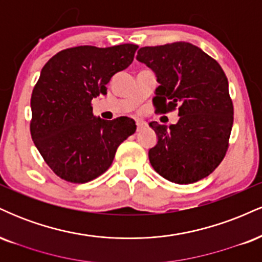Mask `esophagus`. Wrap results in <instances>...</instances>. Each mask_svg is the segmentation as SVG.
I'll use <instances>...</instances> for the list:
<instances>
[{"label":"esophagus","mask_w":262,"mask_h":262,"mask_svg":"<svg viewBox=\"0 0 262 262\" xmlns=\"http://www.w3.org/2000/svg\"><path fill=\"white\" fill-rule=\"evenodd\" d=\"M146 127V123L143 119H137V130H141L143 128Z\"/></svg>","instance_id":"1"}]
</instances>
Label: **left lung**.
<instances>
[{"label":"left lung","mask_w":262,"mask_h":262,"mask_svg":"<svg viewBox=\"0 0 262 262\" xmlns=\"http://www.w3.org/2000/svg\"><path fill=\"white\" fill-rule=\"evenodd\" d=\"M138 61L154 71L158 112L179 110L169 128L150 122L158 141L149 160L159 175L187 185L204 179L223 160L233 127V103L223 69L201 48L175 41L138 50Z\"/></svg>","instance_id":"1"}]
</instances>
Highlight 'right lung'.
I'll use <instances>...</instances> for the list:
<instances>
[{"label":"right lung","instance_id":"add662e5","mask_svg":"<svg viewBox=\"0 0 262 262\" xmlns=\"http://www.w3.org/2000/svg\"><path fill=\"white\" fill-rule=\"evenodd\" d=\"M138 45H82L54 55L31 98V134L35 146L59 177L85 183L112 164L117 148L135 133L134 119L112 121L92 114L91 101L107 95V83L132 64Z\"/></svg>","mask_w":262,"mask_h":262}]
</instances>
